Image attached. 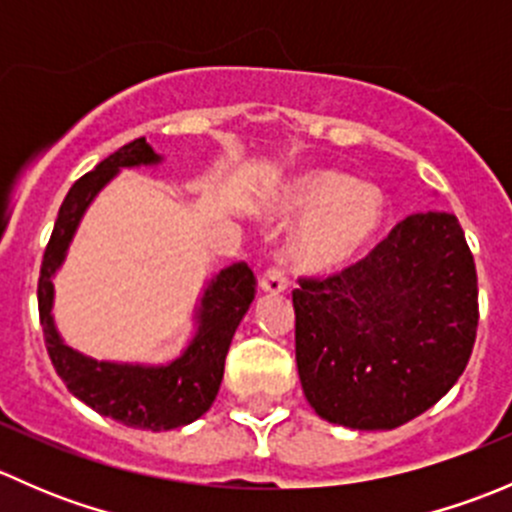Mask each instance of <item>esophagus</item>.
Here are the masks:
<instances>
[{
    "label": "esophagus",
    "instance_id": "34e87169",
    "mask_svg": "<svg viewBox=\"0 0 512 512\" xmlns=\"http://www.w3.org/2000/svg\"><path fill=\"white\" fill-rule=\"evenodd\" d=\"M260 287H262V292H267V294L285 292V289H287V275H285V270L280 267V262H277L275 267H270V270H267L265 275L260 277Z\"/></svg>",
    "mask_w": 512,
    "mask_h": 512
}]
</instances>
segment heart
I'll list each match as a JSON object with an SVG mask.
<instances>
[{"mask_svg": "<svg viewBox=\"0 0 512 512\" xmlns=\"http://www.w3.org/2000/svg\"><path fill=\"white\" fill-rule=\"evenodd\" d=\"M277 215L302 220L289 255L304 272L332 275L354 265L384 220V198L337 170H312L277 198Z\"/></svg>", "mask_w": 512, "mask_h": 512, "instance_id": "1", "label": "heart"}]
</instances>
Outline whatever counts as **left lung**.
Masks as SVG:
<instances>
[{
  "label": "left lung",
  "instance_id": "8db88e82",
  "mask_svg": "<svg viewBox=\"0 0 512 512\" xmlns=\"http://www.w3.org/2000/svg\"><path fill=\"white\" fill-rule=\"evenodd\" d=\"M309 406L356 431H391L451 391L471 359L478 277L451 213L401 220L369 257L292 292Z\"/></svg>",
  "mask_w": 512,
  "mask_h": 512
}]
</instances>
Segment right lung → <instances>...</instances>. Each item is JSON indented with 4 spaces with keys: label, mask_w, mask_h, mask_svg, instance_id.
Wrapping results in <instances>:
<instances>
[{
    "label": "right lung",
    "mask_w": 512,
    "mask_h": 512,
    "mask_svg": "<svg viewBox=\"0 0 512 512\" xmlns=\"http://www.w3.org/2000/svg\"><path fill=\"white\" fill-rule=\"evenodd\" d=\"M158 156L146 138L126 143L103 158L91 173L71 185L46 245L39 275V319L46 352L66 389L101 416L131 428L170 431L198 421L213 406L225 371V356L237 324L255 299V275L247 262H232L203 289L188 347L165 364H123L98 361L76 352L59 334L54 322V275L64 265L71 240L94 198L121 168L158 165Z\"/></svg>",
    "instance_id": "1"
}]
</instances>
